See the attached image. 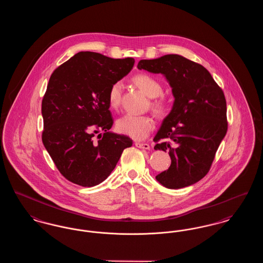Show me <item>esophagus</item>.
<instances>
[{
	"label": "esophagus",
	"mask_w": 263,
	"mask_h": 263,
	"mask_svg": "<svg viewBox=\"0 0 263 263\" xmlns=\"http://www.w3.org/2000/svg\"><path fill=\"white\" fill-rule=\"evenodd\" d=\"M135 146L140 148V149H145V150H150V145L147 143H140V142H136Z\"/></svg>",
	"instance_id": "obj_1"
}]
</instances>
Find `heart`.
Wrapping results in <instances>:
<instances>
[{"mask_svg":"<svg viewBox=\"0 0 263 263\" xmlns=\"http://www.w3.org/2000/svg\"><path fill=\"white\" fill-rule=\"evenodd\" d=\"M133 84L141 89L148 98L155 99L151 101V108L158 116H163L167 111V101L162 97L163 86L156 78L148 74H138L132 79ZM122 84L114 83L108 90V104L112 109L118 108L121 101ZM117 129L135 140H144L149 136L155 123L148 115L126 114L117 121Z\"/></svg>","mask_w":263,"mask_h":263,"instance_id":"heart-1","label":"heart"}]
</instances>
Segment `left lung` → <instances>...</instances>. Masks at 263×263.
Instances as JSON below:
<instances>
[{"mask_svg": "<svg viewBox=\"0 0 263 263\" xmlns=\"http://www.w3.org/2000/svg\"><path fill=\"white\" fill-rule=\"evenodd\" d=\"M137 67L164 76L175 98L171 112L154 138L157 143L172 141L156 144L154 148L167 151L172 163L156 179L171 189L194 184L209 172L227 133L224 92L207 69L177 54L141 60Z\"/></svg>", "mask_w": 263, "mask_h": 263, "instance_id": "8db88e82", "label": "left lung"}]
</instances>
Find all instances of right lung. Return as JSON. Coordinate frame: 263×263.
<instances>
[{
    "mask_svg": "<svg viewBox=\"0 0 263 263\" xmlns=\"http://www.w3.org/2000/svg\"><path fill=\"white\" fill-rule=\"evenodd\" d=\"M134 63L133 58L112 59L85 51L52 73L41 106L42 142L69 181L85 187L100 184L123 150L132 146L128 136L109 131L113 120L107 96Z\"/></svg>",
    "mask_w": 263,
    "mask_h": 263,
    "instance_id": "right-lung-1",
    "label": "right lung"
}]
</instances>
